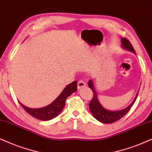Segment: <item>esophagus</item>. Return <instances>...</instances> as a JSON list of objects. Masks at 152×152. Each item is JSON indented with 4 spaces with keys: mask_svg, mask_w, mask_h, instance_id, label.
<instances>
[{
    "mask_svg": "<svg viewBox=\"0 0 152 152\" xmlns=\"http://www.w3.org/2000/svg\"><path fill=\"white\" fill-rule=\"evenodd\" d=\"M86 83L83 80H80L78 82V90L82 89L83 88L86 87Z\"/></svg>",
    "mask_w": 152,
    "mask_h": 152,
    "instance_id": "esophagus-1",
    "label": "esophagus"
}]
</instances>
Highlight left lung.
Masks as SVG:
<instances>
[{"instance_id":"obj_1","label":"left lung","mask_w":152,"mask_h":152,"mask_svg":"<svg viewBox=\"0 0 152 152\" xmlns=\"http://www.w3.org/2000/svg\"><path fill=\"white\" fill-rule=\"evenodd\" d=\"M121 46L123 48L135 54V51L133 47H132V44L130 43V42L128 41L127 38H121ZM88 86H89V88L92 90L93 93V97L89 104V108L90 109V111H91L93 116L97 121H99L101 123H103V124H112V123L116 122L117 121H118L119 119L121 118L122 117H124L129 111L130 108L133 105V104L135 103L136 99L137 97L138 93H139V90H138L134 100L126 108L119 111H109L104 108L101 105V104L99 103V99H97V92L95 91V88H94L93 80H90L88 81Z\"/></svg>"}]
</instances>
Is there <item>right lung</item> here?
<instances>
[{
    "instance_id": "add662e5",
    "label": "right lung",
    "mask_w": 152,
    "mask_h": 152,
    "mask_svg": "<svg viewBox=\"0 0 152 152\" xmlns=\"http://www.w3.org/2000/svg\"><path fill=\"white\" fill-rule=\"evenodd\" d=\"M76 90H77V81L74 80L64 88L60 95L53 102L42 108L31 109L24 106L20 102H19L22 108L31 116L41 121H49L58 116L59 113L64 109L67 97Z\"/></svg>"
}]
</instances>
